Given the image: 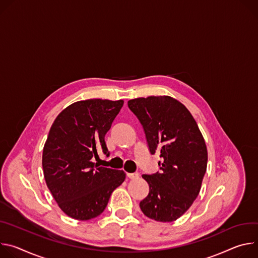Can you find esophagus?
<instances>
[{"instance_id": "obj_1", "label": "esophagus", "mask_w": 258, "mask_h": 258, "mask_svg": "<svg viewBox=\"0 0 258 258\" xmlns=\"http://www.w3.org/2000/svg\"><path fill=\"white\" fill-rule=\"evenodd\" d=\"M127 176L130 179H136L139 176V174L137 172H135V173H127Z\"/></svg>"}]
</instances>
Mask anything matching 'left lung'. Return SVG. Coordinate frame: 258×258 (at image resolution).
<instances>
[{
	"instance_id": "left-lung-1",
	"label": "left lung",
	"mask_w": 258,
	"mask_h": 258,
	"mask_svg": "<svg viewBox=\"0 0 258 258\" xmlns=\"http://www.w3.org/2000/svg\"><path fill=\"white\" fill-rule=\"evenodd\" d=\"M128 107L144 128L150 153L162 158L160 171L142 175L150 191L139 207L154 220H176L201 189L208 161L203 135L188 109L170 96L131 99Z\"/></svg>"
}]
</instances>
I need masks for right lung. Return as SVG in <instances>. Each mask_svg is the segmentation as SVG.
<instances>
[{
	"instance_id": "add662e5",
	"label": "right lung",
	"mask_w": 258,
	"mask_h": 258,
	"mask_svg": "<svg viewBox=\"0 0 258 258\" xmlns=\"http://www.w3.org/2000/svg\"><path fill=\"white\" fill-rule=\"evenodd\" d=\"M123 100L88 99L63 109L51 126L42 165L49 190L70 217L89 220L100 215L111 192L125 180L123 170L93 163L102 151L109 156L104 136Z\"/></svg>"
}]
</instances>
